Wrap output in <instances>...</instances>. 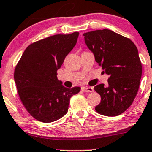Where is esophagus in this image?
<instances>
[{
    "instance_id": "1",
    "label": "esophagus",
    "mask_w": 152,
    "mask_h": 152,
    "mask_svg": "<svg viewBox=\"0 0 152 152\" xmlns=\"http://www.w3.org/2000/svg\"><path fill=\"white\" fill-rule=\"evenodd\" d=\"M81 89H82V91H85V92H93L94 91V88L93 87H88V86H83L82 88H81Z\"/></svg>"
}]
</instances>
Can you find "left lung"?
<instances>
[{
    "mask_svg": "<svg viewBox=\"0 0 152 152\" xmlns=\"http://www.w3.org/2000/svg\"><path fill=\"white\" fill-rule=\"evenodd\" d=\"M83 35L95 61L109 76L107 86H94L101 96L95 110L102 115H119L132 104L139 88L142 67L137 48L131 39L110 29Z\"/></svg>",
    "mask_w": 152,
    "mask_h": 152,
    "instance_id": "obj_1",
    "label": "left lung"
}]
</instances>
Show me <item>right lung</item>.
<instances>
[{
  "mask_svg": "<svg viewBox=\"0 0 152 152\" xmlns=\"http://www.w3.org/2000/svg\"><path fill=\"white\" fill-rule=\"evenodd\" d=\"M79 33L56 34L29 45L15 68L14 81L23 104L33 118L51 123L67 113L70 99L79 86L68 89L57 71L77 42Z\"/></svg>",
  "mask_w": 152,
  "mask_h": 152,
  "instance_id": "right-lung-1",
  "label": "right lung"
}]
</instances>
